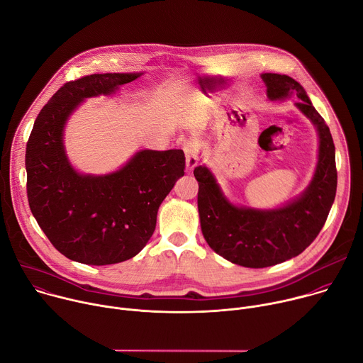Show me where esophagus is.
Listing matches in <instances>:
<instances>
[{
	"label": "esophagus",
	"instance_id": "1",
	"mask_svg": "<svg viewBox=\"0 0 363 363\" xmlns=\"http://www.w3.org/2000/svg\"><path fill=\"white\" fill-rule=\"evenodd\" d=\"M184 152H185V161H186V169L191 171L198 164V153L199 146L195 140H188L184 143Z\"/></svg>",
	"mask_w": 363,
	"mask_h": 363
}]
</instances>
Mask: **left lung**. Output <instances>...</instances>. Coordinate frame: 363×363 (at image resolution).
<instances>
[{"mask_svg":"<svg viewBox=\"0 0 363 363\" xmlns=\"http://www.w3.org/2000/svg\"><path fill=\"white\" fill-rule=\"evenodd\" d=\"M272 100L296 94V106L318 128L319 162L315 178L304 194L283 208L258 211L231 205L213 174L196 167L198 211L208 245L225 260L250 269L276 266L303 252L323 228L336 196L337 171L335 143L325 119L313 108L304 89L291 77L262 74Z\"/></svg>","mask_w":363,"mask_h":363,"instance_id":"obj_1","label":"left lung"}]
</instances>
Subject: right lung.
Returning a JSON list of instances; mask_svg holds the SVG:
<instances>
[{
  "instance_id": "1",
  "label": "right lung",
  "mask_w": 363,
  "mask_h": 363,
  "mask_svg": "<svg viewBox=\"0 0 363 363\" xmlns=\"http://www.w3.org/2000/svg\"><path fill=\"white\" fill-rule=\"evenodd\" d=\"M140 73L90 74L65 83L40 111L26 147L30 210L50 242L77 263L106 266L135 257L157 227L160 205L184 177L181 149L140 150L118 172L77 174L63 128L84 97L111 94Z\"/></svg>"
}]
</instances>
